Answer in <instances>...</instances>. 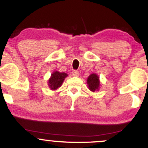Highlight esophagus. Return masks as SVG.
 I'll use <instances>...</instances> for the list:
<instances>
[{
    "instance_id": "34e87169",
    "label": "esophagus",
    "mask_w": 148,
    "mask_h": 148,
    "mask_svg": "<svg viewBox=\"0 0 148 148\" xmlns=\"http://www.w3.org/2000/svg\"><path fill=\"white\" fill-rule=\"evenodd\" d=\"M72 76H75V77H78L79 76V72L78 71H73L72 72Z\"/></svg>"
}]
</instances>
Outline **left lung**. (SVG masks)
<instances>
[{"instance_id":"left-lung-1","label":"left lung","mask_w":148,"mask_h":148,"mask_svg":"<svg viewBox=\"0 0 148 148\" xmlns=\"http://www.w3.org/2000/svg\"><path fill=\"white\" fill-rule=\"evenodd\" d=\"M87 84L88 85V88L92 92L95 90H99L100 86L99 77L96 74H92L88 76L87 79Z\"/></svg>"}]
</instances>
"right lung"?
<instances>
[{
  "label": "right lung",
  "mask_w": 148,
  "mask_h": 148,
  "mask_svg": "<svg viewBox=\"0 0 148 148\" xmlns=\"http://www.w3.org/2000/svg\"><path fill=\"white\" fill-rule=\"evenodd\" d=\"M68 75L64 72H59L58 71L53 72L51 74V78L49 79V87L52 90H57L58 88L62 86V84L63 83L64 79Z\"/></svg>",
  "instance_id": "right-lung-1"
}]
</instances>
